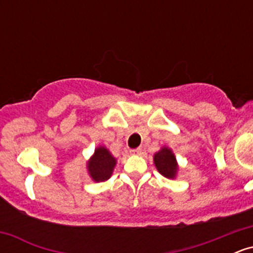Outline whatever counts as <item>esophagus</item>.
I'll use <instances>...</instances> for the list:
<instances>
[{
	"label": "esophagus",
	"mask_w": 253,
	"mask_h": 253,
	"mask_svg": "<svg viewBox=\"0 0 253 253\" xmlns=\"http://www.w3.org/2000/svg\"><path fill=\"white\" fill-rule=\"evenodd\" d=\"M129 152H130V155H133V156H140V155H141V149L130 150Z\"/></svg>",
	"instance_id": "1"
}]
</instances>
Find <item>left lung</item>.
I'll list each match as a JSON object with an SVG mask.
<instances>
[{
  "instance_id": "left-lung-1",
  "label": "left lung",
  "mask_w": 253,
  "mask_h": 253,
  "mask_svg": "<svg viewBox=\"0 0 253 253\" xmlns=\"http://www.w3.org/2000/svg\"><path fill=\"white\" fill-rule=\"evenodd\" d=\"M153 163L158 172L167 178L175 179L178 175V163H177L175 153L170 147L163 146L161 147V150L157 151L153 155Z\"/></svg>"
}]
</instances>
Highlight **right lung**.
I'll use <instances>...</instances> for the list:
<instances>
[{"mask_svg":"<svg viewBox=\"0 0 253 253\" xmlns=\"http://www.w3.org/2000/svg\"><path fill=\"white\" fill-rule=\"evenodd\" d=\"M117 158L110 153L106 146H97L92 156L86 162V170L89 177L94 182H104L113 175Z\"/></svg>","mask_w":253,"mask_h":253,"instance_id":"1","label":"right lung"}]
</instances>
